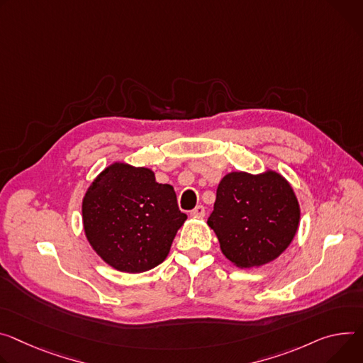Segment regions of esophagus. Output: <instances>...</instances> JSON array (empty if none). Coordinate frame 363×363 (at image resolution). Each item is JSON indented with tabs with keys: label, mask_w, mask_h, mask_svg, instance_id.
<instances>
[{
	"label": "esophagus",
	"mask_w": 363,
	"mask_h": 363,
	"mask_svg": "<svg viewBox=\"0 0 363 363\" xmlns=\"http://www.w3.org/2000/svg\"><path fill=\"white\" fill-rule=\"evenodd\" d=\"M206 214V208L203 206H196L194 210L189 211L191 217H204Z\"/></svg>",
	"instance_id": "34e87169"
}]
</instances>
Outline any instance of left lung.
Masks as SVG:
<instances>
[{"label":"left lung","instance_id":"1","mask_svg":"<svg viewBox=\"0 0 363 363\" xmlns=\"http://www.w3.org/2000/svg\"><path fill=\"white\" fill-rule=\"evenodd\" d=\"M301 208L294 188L279 172L233 171L218 186L207 224L223 255L242 269L259 268L281 256L294 240Z\"/></svg>","mask_w":363,"mask_h":363}]
</instances>
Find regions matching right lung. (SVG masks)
<instances>
[{
    "instance_id": "obj_1",
    "label": "right lung",
    "mask_w": 363,
    "mask_h": 363,
    "mask_svg": "<svg viewBox=\"0 0 363 363\" xmlns=\"http://www.w3.org/2000/svg\"><path fill=\"white\" fill-rule=\"evenodd\" d=\"M186 220L172 185L155 172L113 162L95 177L82 199L88 243L107 265L125 274L146 272L167 259Z\"/></svg>"
}]
</instances>
